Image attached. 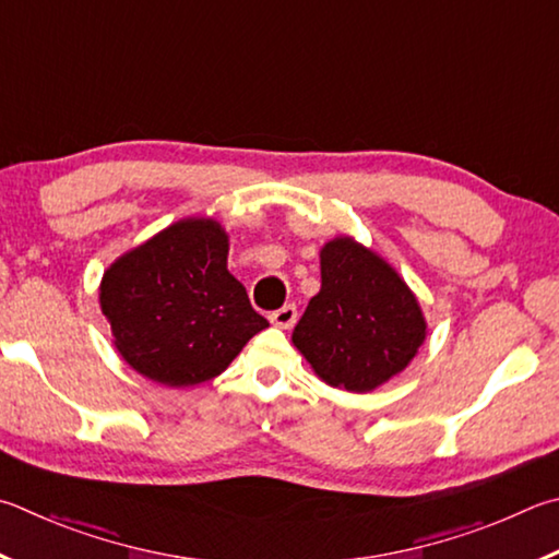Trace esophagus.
Masks as SVG:
<instances>
[{"instance_id": "esophagus-1", "label": "esophagus", "mask_w": 559, "mask_h": 559, "mask_svg": "<svg viewBox=\"0 0 559 559\" xmlns=\"http://www.w3.org/2000/svg\"><path fill=\"white\" fill-rule=\"evenodd\" d=\"M269 320H271L273 324H276V328L290 330L293 324H296V320H298V308L293 306V302H288V306L273 310V312L269 314Z\"/></svg>"}]
</instances>
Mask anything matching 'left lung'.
<instances>
[{
    "mask_svg": "<svg viewBox=\"0 0 559 559\" xmlns=\"http://www.w3.org/2000/svg\"><path fill=\"white\" fill-rule=\"evenodd\" d=\"M322 288L293 344L330 385L364 393L408 367L425 340L418 300L389 263L349 237L320 251Z\"/></svg>",
    "mask_w": 559,
    "mask_h": 559,
    "instance_id": "left-lung-1",
    "label": "left lung"
}]
</instances>
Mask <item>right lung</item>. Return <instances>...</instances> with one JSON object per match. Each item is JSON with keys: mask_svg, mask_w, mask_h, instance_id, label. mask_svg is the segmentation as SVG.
<instances>
[{"mask_svg": "<svg viewBox=\"0 0 559 559\" xmlns=\"http://www.w3.org/2000/svg\"><path fill=\"white\" fill-rule=\"evenodd\" d=\"M227 251L217 222L182 219L111 263L99 306L129 367L164 385H195L269 328L227 271Z\"/></svg>", "mask_w": 559, "mask_h": 559, "instance_id": "add662e5", "label": "right lung"}]
</instances>
